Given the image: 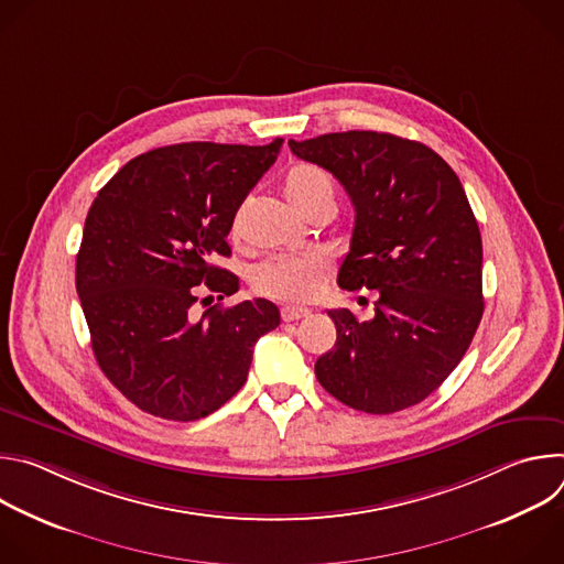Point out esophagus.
<instances>
[{
  "mask_svg": "<svg viewBox=\"0 0 564 564\" xmlns=\"http://www.w3.org/2000/svg\"><path fill=\"white\" fill-rule=\"evenodd\" d=\"M307 314H310V310L301 307V305H285V307H281V318L285 321V324H290V321H299V318H303Z\"/></svg>",
  "mask_w": 564,
  "mask_h": 564,
  "instance_id": "1",
  "label": "esophagus"
}]
</instances>
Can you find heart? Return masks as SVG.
I'll return each instance as SVG.
<instances>
[{"label": "heart", "instance_id": "1", "mask_svg": "<svg viewBox=\"0 0 564 564\" xmlns=\"http://www.w3.org/2000/svg\"><path fill=\"white\" fill-rule=\"evenodd\" d=\"M285 196L310 212L321 203H335V183L316 165L299 163L283 178ZM328 274V261L321 254H279L252 270V285L259 294L279 301L312 299Z\"/></svg>", "mask_w": 564, "mask_h": 564}]
</instances>
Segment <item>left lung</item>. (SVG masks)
I'll return each instance as SVG.
<instances>
[{
  "label": "left lung",
  "instance_id": "1",
  "mask_svg": "<svg viewBox=\"0 0 564 564\" xmlns=\"http://www.w3.org/2000/svg\"><path fill=\"white\" fill-rule=\"evenodd\" d=\"M355 205L344 290H377L375 316L328 310L337 344L314 364L341 404L390 415L420 404L453 372L479 326L481 236L457 174L422 142L379 131L290 140Z\"/></svg>",
  "mask_w": 564,
  "mask_h": 564
}]
</instances>
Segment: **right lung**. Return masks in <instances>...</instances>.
Segmentation results:
<instances>
[{
  "instance_id": "add662e5",
  "label": "right lung",
  "mask_w": 564,
  "mask_h": 564,
  "mask_svg": "<svg viewBox=\"0 0 564 564\" xmlns=\"http://www.w3.org/2000/svg\"><path fill=\"white\" fill-rule=\"evenodd\" d=\"M281 144L160 147L98 192L75 288L98 366L140 411L172 422L218 411L246 383L259 337L279 326L268 299L216 303L200 316L192 307L200 282L218 301L238 290L214 259L231 254L234 216Z\"/></svg>"
}]
</instances>
